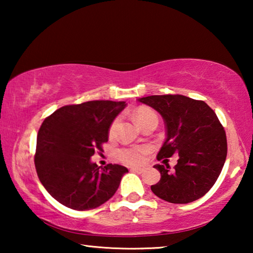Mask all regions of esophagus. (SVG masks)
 <instances>
[{"label": "esophagus", "instance_id": "esophagus-1", "mask_svg": "<svg viewBox=\"0 0 253 253\" xmlns=\"http://www.w3.org/2000/svg\"><path fill=\"white\" fill-rule=\"evenodd\" d=\"M131 172H135V173H143L144 169H140V168H130Z\"/></svg>", "mask_w": 253, "mask_h": 253}]
</instances>
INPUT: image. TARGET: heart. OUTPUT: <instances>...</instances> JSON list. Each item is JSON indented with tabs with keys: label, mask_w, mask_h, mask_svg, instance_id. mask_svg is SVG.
<instances>
[{
	"label": "heart",
	"mask_w": 253,
	"mask_h": 253,
	"mask_svg": "<svg viewBox=\"0 0 253 253\" xmlns=\"http://www.w3.org/2000/svg\"><path fill=\"white\" fill-rule=\"evenodd\" d=\"M134 119L137 125L139 127L144 125L145 123L149 121H156L157 116L153 110L145 108V107H140L134 113ZM119 119H115L113 124L109 128V135L114 136L116 129L118 127ZM148 153V148L146 146H130V147H124L117 151V157L118 160L125 163L127 165H139L142 164L145 160V155Z\"/></svg>",
	"instance_id": "1"
}]
</instances>
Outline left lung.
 <instances>
[{
  "mask_svg": "<svg viewBox=\"0 0 253 253\" xmlns=\"http://www.w3.org/2000/svg\"><path fill=\"white\" fill-rule=\"evenodd\" d=\"M139 102L155 109L164 119L166 139L157 160L168 162L178 154L177 164L154 166L161 179L151 188L158 198L169 203L186 204L210 191L223 169L226 136L215 113L202 100L182 95L148 96Z\"/></svg>",
  "mask_w": 253,
  "mask_h": 253,
  "instance_id": "1",
  "label": "left lung"
}]
</instances>
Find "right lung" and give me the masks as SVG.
I'll use <instances>...</instances> for the list:
<instances>
[{
	"label": "right lung",
	"mask_w": 253,
	"mask_h": 253,
	"mask_svg": "<svg viewBox=\"0 0 253 253\" xmlns=\"http://www.w3.org/2000/svg\"><path fill=\"white\" fill-rule=\"evenodd\" d=\"M125 101L93 100L63 106L44 119L38 132L37 173L48 193L78 211L100 207L116 193L125 166L104 169L91 162L108 142L109 127Z\"/></svg>",
	"instance_id": "right-lung-1"
}]
</instances>
